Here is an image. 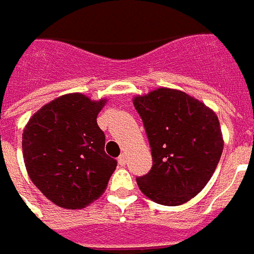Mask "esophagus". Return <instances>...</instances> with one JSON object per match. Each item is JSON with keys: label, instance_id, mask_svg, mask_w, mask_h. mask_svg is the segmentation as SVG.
I'll return each mask as SVG.
<instances>
[{"label": "esophagus", "instance_id": "esophagus-1", "mask_svg": "<svg viewBox=\"0 0 254 254\" xmlns=\"http://www.w3.org/2000/svg\"><path fill=\"white\" fill-rule=\"evenodd\" d=\"M125 163H127V156L124 155V154H121V155L119 156V164H120V166H125Z\"/></svg>", "mask_w": 254, "mask_h": 254}]
</instances>
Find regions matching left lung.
Returning a JSON list of instances; mask_svg holds the SVG:
<instances>
[{
  "label": "left lung",
  "mask_w": 254,
  "mask_h": 254,
  "mask_svg": "<svg viewBox=\"0 0 254 254\" xmlns=\"http://www.w3.org/2000/svg\"><path fill=\"white\" fill-rule=\"evenodd\" d=\"M151 147L152 167L137 177L141 191L156 203H185L205 188L223 151L219 120L183 91L158 88L133 100Z\"/></svg>",
  "instance_id": "8db88e82"
}]
</instances>
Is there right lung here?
I'll list each match as a JSON object with an SVG mask.
<instances>
[{
    "label": "right lung",
    "instance_id": "right-lung-1",
    "mask_svg": "<svg viewBox=\"0 0 254 254\" xmlns=\"http://www.w3.org/2000/svg\"><path fill=\"white\" fill-rule=\"evenodd\" d=\"M104 100L82 94L55 99L31 117L22 138L28 176L43 194L65 209H82L102 195L117 160L104 151L96 117Z\"/></svg>",
    "mask_w": 254,
    "mask_h": 254
}]
</instances>
